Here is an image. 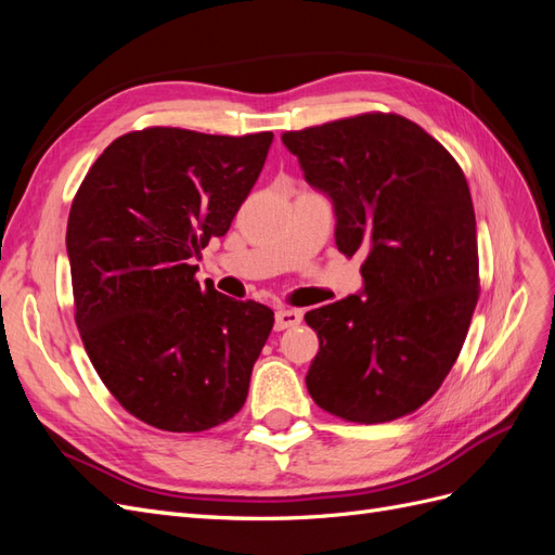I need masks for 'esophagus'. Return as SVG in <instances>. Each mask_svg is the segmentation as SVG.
I'll return each mask as SVG.
<instances>
[{
    "label": "esophagus",
    "instance_id": "esophagus-1",
    "mask_svg": "<svg viewBox=\"0 0 555 555\" xmlns=\"http://www.w3.org/2000/svg\"><path fill=\"white\" fill-rule=\"evenodd\" d=\"M304 322V312L300 310H289L282 308L275 312V331H284V328H294Z\"/></svg>",
    "mask_w": 555,
    "mask_h": 555
}]
</instances>
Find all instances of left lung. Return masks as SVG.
<instances>
[{
  "label": "left lung",
  "mask_w": 555,
  "mask_h": 555,
  "mask_svg": "<svg viewBox=\"0 0 555 555\" xmlns=\"http://www.w3.org/2000/svg\"><path fill=\"white\" fill-rule=\"evenodd\" d=\"M282 143L331 198L335 245L363 255V289L306 314L319 338L308 391L347 422H393L440 389L477 306L467 180L438 141L393 113L287 131Z\"/></svg>",
  "instance_id": "1"
}]
</instances>
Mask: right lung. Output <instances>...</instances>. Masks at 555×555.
I'll list each match as a JSON object with an SVG mask.
<instances>
[{"mask_svg":"<svg viewBox=\"0 0 555 555\" xmlns=\"http://www.w3.org/2000/svg\"><path fill=\"white\" fill-rule=\"evenodd\" d=\"M271 131L150 127L115 139L66 224L76 326L106 389L141 422L198 433L247 398L273 310L194 280L263 169Z\"/></svg>","mask_w":555,"mask_h":555,"instance_id":"right-lung-1","label":"right lung"}]
</instances>
